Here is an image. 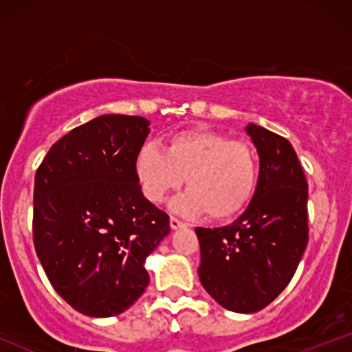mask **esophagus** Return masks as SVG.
I'll return each mask as SVG.
<instances>
[{
    "label": "esophagus",
    "instance_id": "esophagus-1",
    "mask_svg": "<svg viewBox=\"0 0 352 352\" xmlns=\"http://www.w3.org/2000/svg\"><path fill=\"white\" fill-rule=\"evenodd\" d=\"M185 227V223L182 220H179L177 217H170V228L172 230H177V228H182Z\"/></svg>",
    "mask_w": 352,
    "mask_h": 352
}]
</instances>
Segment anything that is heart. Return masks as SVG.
I'll use <instances>...</instances> for the list:
<instances>
[{
    "mask_svg": "<svg viewBox=\"0 0 352 352\" xmlns=\"http://www.w3.org/2000/svg\"><path fill=\"white\" fill-rule=\"evenodd\" d=\"M135 175L142 193L160 204L182 185L188 190L172 208L187 215L207 213L227 220L245 208L256 187V159L248 145L204 129L177 132L165 142V152L147 142L135 155Z\"/></svg>",
    "mask_w": 352,
    "mask_h": 352,
    "instance_id": "heart-1",
    "label": "heart"
}]
</instances>
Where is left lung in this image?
<instances>
[{
  "label": "left lung",
  "instance_id": "1",
  "mask_svg": "<svg viewBox=\"0 0 352 352\" xmlns=\"http://www.w3.org/2000/svg\"><path fill=\"white\" fill-rule=\"evenodd\" d=\"M245 131L260 155L253 199L233 223L195 233L207 293L225 309L256 313L288 286L308 245V182L285 137L256 124Z\"/></svg>",
  "mask_w": 352,
  "mask_h": 352
}]
</instances>
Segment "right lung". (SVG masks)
Wrapping results in <instances>:
<instances>
[{"label":"right lung","instance_id":"right-lung-1","mask_svg":"<svg viewBox=\"0 0 352 352\" xmlns=\"http://www.w3.org/2000/svg\"><path fill=\"white\" fill-rule=\"evenodd\" d=\"M148 125L139 116L96 117L52 145L36 172V254L52 288L86 316L131 308L151 280L145 258L170 232L135 175Z\"/></svg>","mask_w":352,"mask_h":352}]
</instances>
